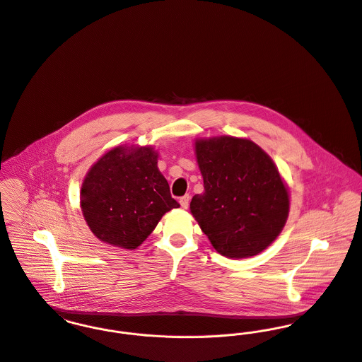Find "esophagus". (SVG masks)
Returning a JSON list of instances; mask_svg holds the SVG:
<instances>
[{"mask_svg":"<svg viewBox=\"0 0 362 362\" xmlns=\"http://www.w3.org/2000/svg\"><path fill=\"white\" fill-rule=\"evenodd\" d=\"M179 202H180V205H182V208H187L189 206V202H190V196L189 194H186V196H183V197H180V200H179Z\"/></svg>","mask_w":362,"mask_h":362,"instance_id":"esophagus-1","label":"esophagus"}]
</instances>
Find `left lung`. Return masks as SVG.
Here are the masks:
<instances>
[{
	"label": "left lung",
	"mask_w": 362,
	"mask_h": 362,
	"mask_svg": "<svg viewBox=\"0 0 362 362\" xmlns=\"http://www.w3.org/2000/svg\"><path fill=\"white\" fill-rule=\"evenodd\" d=\"M204 193L190 211L212 247L228 258L262 252L281 235L290 209L287 185L272 158L254 141L196 139Z\"/></svg>",
	"instance_id": "8db88e82"
}]
</instances>
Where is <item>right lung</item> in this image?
I'll use <instances>...</instances> for the list:
<instances>
[{"mask_svg": "<svg viewBox=\"0 0 362 362\" xmlns=\"http://www.w3.org/2000/svg\"><path fill=\"white\" fill-rule=\"evenodd\" d=\"M157 163L151 146H117L91 165L81 183V208L98 240L134 250L168 211L180 206Z\"/></svg>", "mask_w": 362, "mask_h": 362, "instance_id": "1", "label": "right lung"}]
</instances>
